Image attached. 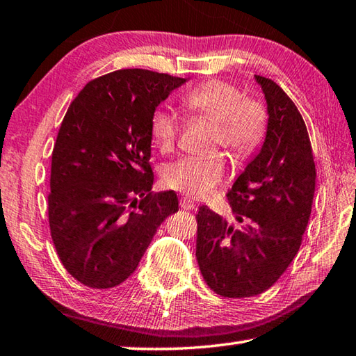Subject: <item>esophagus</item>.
<instances>
[{
  "label": "esophagus",
  "instance_id": "34e87169",
  "mask_svg": "<svg viewBox=\"0 0 356 356\" xmlns=\"http://www.w3.org/2000/svg\"><path fill=\"white\" fill-rule=\"evenodd\" d=\"M179 206H181V209H184V211H193V209H195V203H193V201L189 197L181 198L179 200Z\"/></svg>",
  "mask_w": 356,
  "mask_h": 356
}]
</instances>
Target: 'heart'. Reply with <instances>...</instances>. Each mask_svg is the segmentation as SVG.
<instances>
[{
  "label": "heart",
  "mask_w": 356,
  "mask_h": 356,
  "mask_svg": "<svg viewBox=\"0 0 356 356\" xmlns=\"http://www.w3.org/2000/svg\"><path fill=\"white\" fill-rule=\"evenodd\" d=\"M183 104L193 116L213 124L212 144L221 145L237 158H246L257 149L266 130L264 106L248 100L236 85L225 80H207L183 96ZM152 139L167 153L175 149L181 131V119L169 110H156L150 120ZM223 155L183 156L163 167L167 187L192 197H206L225 177Z\"/></svg>",
  "instance_id": "heart-1"
}]
</instances>
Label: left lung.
Masks as SVG:
<instances>
[{
  "instance_id": "1",
  "label": "left lung",
  "mask_w": 356,
  "mask_h": 356,
  "mask_svg": "<svg viewBox=\"0 0 356 356\" xmlns=\"http://www.w3.org/2000/svg\"><path fill=\"white\" fill-rule=\"evenodd\" d=\"M268 105L260 152L227 192L236 225L207 206L197 213V261L223 298H250L277 282L296 256L312 213L316 169L302 116L271 79L256 76Z\"/></svg>"
}]
</instances>
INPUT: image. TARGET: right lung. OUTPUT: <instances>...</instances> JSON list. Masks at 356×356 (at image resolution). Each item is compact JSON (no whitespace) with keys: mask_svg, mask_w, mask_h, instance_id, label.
Listing matches in <instances>:
<instances>
[{"mask_svg":"<svg viewBox=\"0 0 356 356\" xmlns=\"http://www.w3.org/2000/svg\"><path fill=\"white\" fill-rule=\"evenodd\" d=\"M186 80L119 70L90 80L66 111L52 150L48 217L58 259L80 284H122L178 211L175 192H150V120Z\"/></svg>","mask_w":356,"mask_h":356,"instance_id":"right-lung-1","label":"right lung"}]
</instances>
